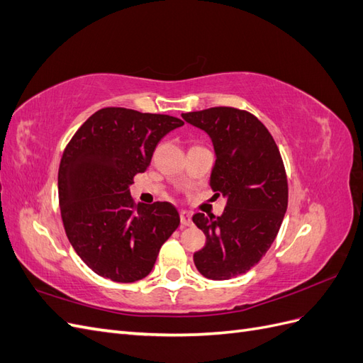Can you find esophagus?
I'll use <instances>...</instances> for the list:
<instances>
[{
    "instance_id": "esophagus-1",
    "label": "esophagus",
    "mask_w": 363,
    "mask_h": 363,
    "mask_svg": "<svg viewBox=\"0 0 363 363\" xmlns=\"http://www.w3.org/2000/svg\"><path fill=\"white\" fill-rule=\"evenodd\" d=\"M180 221H182V225H184V227L191 225L192 224V215L189 212L182 211L180 212Z\"/></svg>"
}]
</instances>
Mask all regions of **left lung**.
<instances>
[{"label": "left lung", "mask_w": 363, "mask_h": 363, "mask_svg": "<svg viewBox=\"0 0 363 363\" xmlns=\"http://www.w3.org/2000/svg\"><path fill=\"white\" fill-rule=\"evenodd\" d=\"M182 116L211 136V188L227 199L221 216H192L206 235L195 267L206 279H235L259 263L279 233L288 208L283 159L268 128L247 111L221 106Z\"/></svg>", "instance_id": "left-lung-1"}]
</instances>
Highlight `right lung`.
I'll return each mask as SVG.
<instances>
[{
  "instance_id": "obj_1",
  "label": "right lung",
  "mask_w": 363,
  "mask_h": 363,
  "mask_svg": "<svg viewBox=\"0 0 363 363\" xmlns=\"http://www.w3.org/2000/svg\"><path fill=\"white\" fill-rule=\"evenodd\" d=\"M182 119L104 107L75 131L59 167V204L72 248L95 274L118 283L147 277L180 224L168 201L136 206L135 175Z\"/></svg>"
}]
</instances>
